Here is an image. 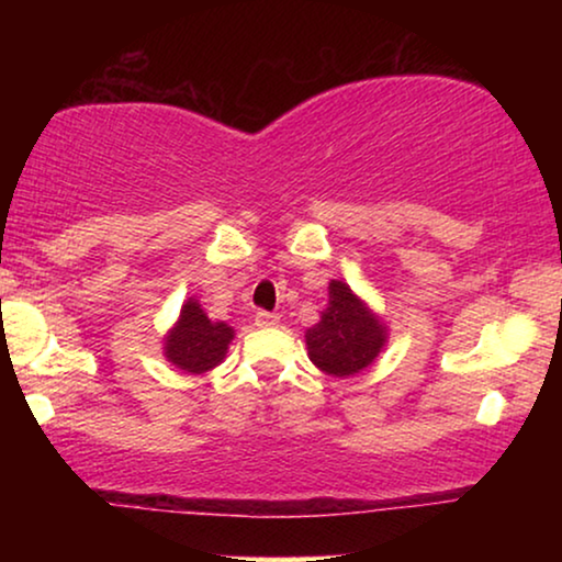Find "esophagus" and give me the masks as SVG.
<instances>
[{
	"label": "esophagus",
	"mask_w": 562,
	"mask_h": 562,
	"mask_svg": "<svg viewBox=\"0 0 562 562\" xmlns=\"http://www.w3.org/2000/svg\"><path fill=\"white\" fill-rule=\"evenodd\" d=\"M256 325L258 327H273V325H279V317H276V314H271V312H256Z\"/></svg>",
	"instance_id": "1"
}]
</instances>
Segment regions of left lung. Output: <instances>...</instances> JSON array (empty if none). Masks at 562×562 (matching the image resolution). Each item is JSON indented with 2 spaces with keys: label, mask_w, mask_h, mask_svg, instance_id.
Wrapping results in <instances>:
<instances>
[{
  "label": "left lung",
  "mask_w": 562,
  "mask_h": 562,
  "mask_svg": "<svg viewBox=\"0 0 562 562\" xmlns=\"http://www.w3.org/2000/svg\"><path fill=\"white\" fill-rule=\"evenodd\" d=\"M329 302L319 322L306 329V350L319 371L335 379L356 375L379 358L386 325L345 281H329Z\"/></svg>",
  "instance_id": "obj_1"
}]
</instances>
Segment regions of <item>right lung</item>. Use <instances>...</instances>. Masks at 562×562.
Wrapping results in <instances>:
<instances>
[{
	"instance_id": "right-lung-1",
	"label": "right lung",
	"mask_w": 562,
	"mask_h": 562,
	"mask_svg": "<svg viewBox=\"0 0 562 562\" xmlns=\"http://www.w3.org/2000/svg\"><path fill=\"white\" fill-rule=\"evenodd\" d=\"M235 329L227 322H212L196 299H187L179 322L164 337V356L168 363L187 373H206L227 356Z\"/></svg>"
}]
</instances>
